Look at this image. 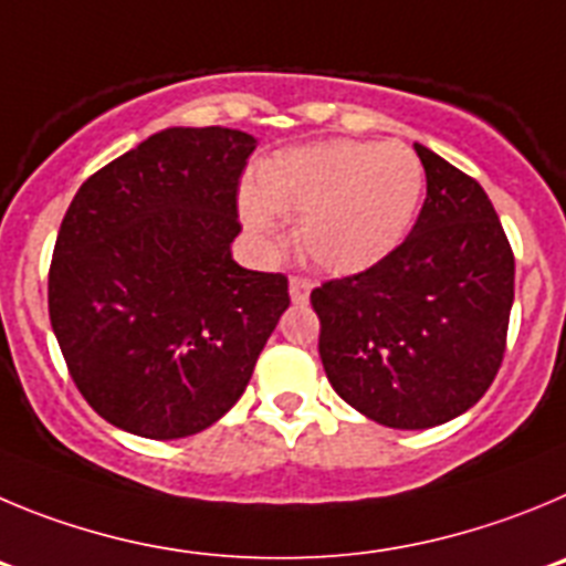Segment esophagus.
Returning <instances> with one entry per match:
<instances>
[{
	"label": "esophagus",
	"mask_w": 566,
	"mask_h": 566,
	"mask_svg": "<svg viewBox=\"0 0 566 566\" xmlns=\"http://www.w3.org/2000/svg\"><path fill=\"white\" fill-rule=\"evenodd\" d=\"M310 293H313V282H310V279H304V276L290 279V298H293L295 304L307 302Z\"/></svg>",
	"instance_id": "1"
}]
</instances>
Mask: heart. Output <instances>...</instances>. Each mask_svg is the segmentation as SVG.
Instances as JSON below:
<instances>
[{
	"label": "heart",
	"instance_id": "obj_1",
	"mask_svg": "<svg viewBox=\"0 0 566 566\" xmlns=\"http://www.w3.org/2000/svg\"><path fill=\"white\" fill-rule=\"evenodd\" d=\"M426 191L415 149L397 140H315L276 151L242 188L239 217L268 251L282 245V220H298V245L329 273H360L409 233Z\"/></svg>",
	"mask_w": 566,
	"mask_h": 566
}]
</instances>
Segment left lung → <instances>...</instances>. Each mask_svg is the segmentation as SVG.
<instances>
[{"label": "left lung", "instance_id": "obj_1", "mask_svg": "<svg viewBox=\"0 0 566 566\" xmlns=\"http://www.w3.org/2000/svg\"><path fill=\"white\" fill-rule=\"evenodd\" d=\"M415 151L426 202L403 245L310 295L321 364L340 400L406 431L454 420L493 384L516 273L480 182L426 146Z\"/></svg>", "mask_w": 566, "mask_h": 566}]
</instances>
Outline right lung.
<instances>
[{
	"label": "right lung",
	"instance_id": "1",
	"mask_svg": "<svg viewBox=\"0 0 566 566\" xmlns=\"http://www.w3.org/2000/svg\"><path fill=\"white\" fill-rule=\"evenodd\" d=\"M256 144L226 126H171L95 171L64 213L50 324L86 403L129 434L213 426L287 310L282 273L231 256Z\"/></svg>",
	"mask_w": 566,
	"mask_h": 566
}]
</instances>
